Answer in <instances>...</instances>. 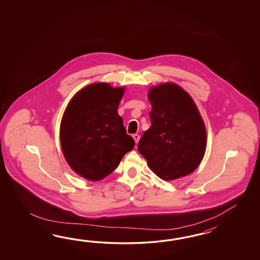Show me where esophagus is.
Returning <instances> with one entry per match:
<instances>
[{
  "label": "esophagus",
  "mask_w": 260,
  "mask_h": 260,
  "mask_svg": "<svg viewBox=\"0 0 260 260\" xmlns=\"http://www.w3.org/2000/svg\"><path fill=\"white\" fill-rule=\"evenodd\" d=\"M133 138H134V140H135L136 144H138L140 137H139V135H138V134H135V135H133Z\"/></svg>",
  "instance_id": "34e87169"
}]
</instances>
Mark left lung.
Masks as SVG:
<instances>
[{
    "label": "left lung",
    "mask_w": 260,
    "mask_h": 260,
    "mask_svg": "<svg viewBox=\"0 0 260 260\" xmlns=\"http://www.w3.org/2000/svg\"><path fill=\"white\" fill-rule=\"evenodd\" d=\"M151 126L138 151L164 180L186 177L200 166L206 149V129L191 96L179 85L160 83L149 89Z\"/></svg>",
    "instance_id": "left-lung-1"
}]
</instances>
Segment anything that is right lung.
Listing matches in <instances>:
<instances>
[{"mask_svg": "<svg viewBox=\"0 0 260 260\" xmlns=\"http://www.w3.org/2000/svg\"><path fill=\"white\" fill-rule=\"evenodd\" d=\"M124 87L94 83L78 91L67 106L60 123L61 149L80 177L99 181L108 177L132 150L117 109Z\"/></svg>", "mask_w": 260, "mask_h": 260, "instance_id": "obj_1", "label": "right lung"}]
</instances>
